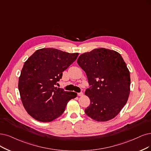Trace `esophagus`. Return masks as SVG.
I'll return each instance as SVG.
<instances>
[{"instance_id":"1","label":"esophagus","mask_w":151,"mask_h":151,"mask_svg":"<svg viewBox=\"0 0 151 151\" xmlns=\"http://www.w3.org/2000/svg\"><path fill=\"white\" fill-rule=\"evenodd\" d=\"M83 95V92L78 93V96H82Z\"/></svg>"}]
</instances>
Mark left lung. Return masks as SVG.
<instances>
[{
    "label": "left lung",
    "instance_id": "obj_1",
    "mask_svg": "<svg viewBox=\"0 0 151 151\" xmlns=\"http://www.w3.org/2000/svg\"><path fill=\"white\" fill-rule=\"evenodd\" d=\"M77 63L86 73L90 86L85 91L90 99L85 113L97 121L114 118L130 93V73L121 55L114 50L96 48L81 54Z\"/></svg>",
    "mask_w": 151,
    "mask_h": 151
}]
</instances>
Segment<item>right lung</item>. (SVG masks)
<instances>
[{
	"mask_svg": "<svg viewBox=\"0 0 151 151\" xmlns=\"http://www.w3.org/2000/svg\"><path fill=\"white\" fill-rule=\"evenodd\" d=\"M78 53L47 48L37 50L25 61L19 80L22 102L27 113L41 122H50L63 113L77 93L55 86Z\"/></svg>",
	"mask_w": 151,
	"mask_h": 151,
	"instance_id": "1",
	"label": "right lung"
}]
</instances>
